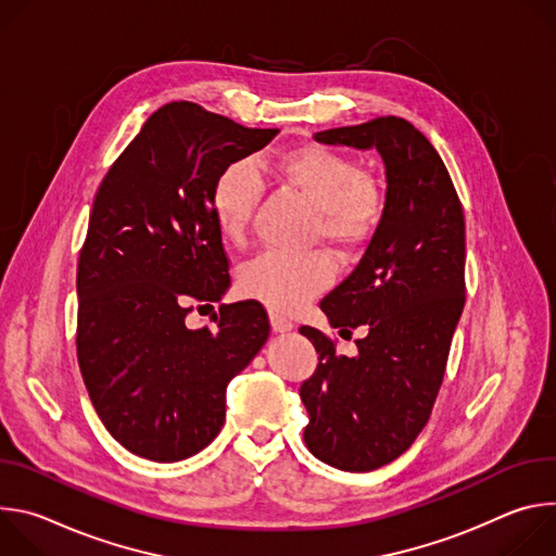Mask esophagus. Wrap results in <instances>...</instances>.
I'll return each mask as SVG.
<instances>
[{
  "label": "esophagus",
  "mask_w": 556,
  "mask_h": 556,
  "mask_svg": "<svg viewBox=\"0 0 556 556\" xmlns=\"http://www.w3.org/2000/svg\"><path fill=\"white\" fill-rule=\"evenodd\" d=\"M270 326H273V332H277V334L290 332L294 328L292 321L286 319V316H281L279 312H270Z\"/></svg>",
  "instance_id": "esophagus-1"
}]
</instances>
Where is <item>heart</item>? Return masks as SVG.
<instances>
[{
	"label": "heart",
	"instance_id": "1",
	"mask_svg": "<svg viewBox=\"0 0 556 556\" xmlns=\"http://www.w3.org/2000/svg\"><path fill=\"white\" fill-rule=\"evenodd\" d=\"M270 172L314 206L312 240H324L348 255L376 235L387 206L384 189L348 153L324 144H296L275 157ZM260 195L262 182L251 165L230 163L217 174L208 206L224 240H244ZM332 275L334 266L324 251H266L242 268L240 286L273 309L292 312L326 290Z\"/></svg>",
	"mask_w": 556,
	"mask_h": 556
}]
</instances>
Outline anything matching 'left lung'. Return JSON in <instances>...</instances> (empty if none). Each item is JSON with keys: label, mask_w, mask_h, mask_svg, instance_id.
<instances>
[{"label": "left lung", "mask_w": 556, "mask_h": 556, "mask_svg": "<svg viewBox=\"0 0 556 556\" xmlns=\"http://www.w3.org/2000/svg\"><path fill=\"white\" fill-rule=\"evenodd\" d=\"M314 140L374 147L387 176L376 235L319 303L332 328L365 326L358 354H337L321 330L299 328L319 354L299 389L305 446L334 468L367 472L403 455L431 416L464 307V213L442 157L405 118L380 116Z\"/></svg>", "instance_id": "1"}]
</instances>
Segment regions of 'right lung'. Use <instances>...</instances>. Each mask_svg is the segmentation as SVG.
<instances>
[{
	"instance_id": "1",
	"label": "right lung",
	"mask_w": 556,
	"mask_h": 556,
	"mask_svg": "<svg viewBox=\"0 0 556 556\" xmlns=\"http://www.w3.org/2000/svg\"><path fill=\"white\" fill-rule=\"evenodd\" d=\"M277 134L174 101L147 118L97 191L78 253L76 356L99 418L134 455L178 462L208 446L228 382L270 334L253 299L222 303L215 332L189 328L187 316L230 286L213 182Z\"/></svg>"
}]
</instances>
